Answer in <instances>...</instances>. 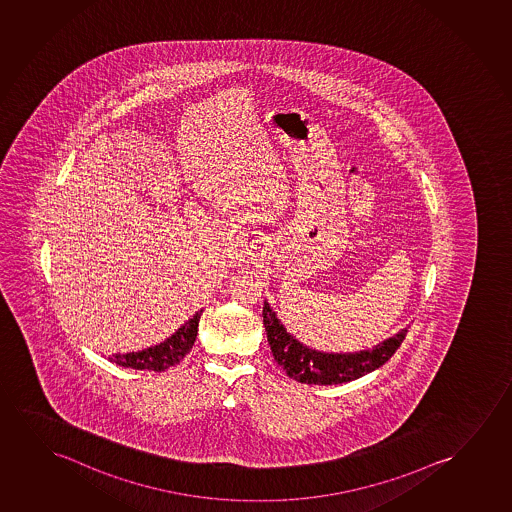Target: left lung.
Segmentation results:
<instances>
[{
  "instance_id": "1",
  "label": "left lung",
  "mask_w": 512,
  "mask_h": 512,
  "mask_svg": "<svg viewBox=\"0 0 512 512\" xmlns=\"http://www.w3.org/2000/svg\"><path fill=\"white\" fill-rule=\"evenodd\" d=\"M262 316L274 360L287 372L288 378L306 385H339L376 371L399 350L407 334V330L402 329L399 334L374 346L372 350L323 353L304 346L290 336L267 302H264Z\"/></svg>"
}]
</instances>
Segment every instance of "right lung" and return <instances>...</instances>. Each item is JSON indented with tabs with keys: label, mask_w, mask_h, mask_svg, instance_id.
Returning <instances> with one entry per match:
<instances>
[{
	"label": "right lung",
	"mask_w": 512,
	"mask_h": 512,
	"mask_svg": "<svg viewBox=\"0 0 512 512\" xmlns=\"http://www.w3.org/2000/svg\"><path fill=\"white\" fill-rule=\"evenodd\" d=\"M201 313L203 311H197L189 322L176 330L175 334L166 339L164 343L143 351H133V353H124V355L119 353V355H113L110 360L120 365V367L155 372L166 371L169 367L180 364L196 343L197 327H199Z\"/></svg>",
	"instance_id": "1"
}]
</instances>
